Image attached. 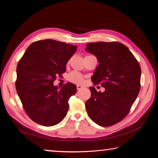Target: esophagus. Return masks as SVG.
I'll return each mask as SVG.
<instances>
[{
  "label": "esophagus",
  "instance_id": "1",
  "mask_svg": "<svg viewBox=\"0 0 158 158\" xmlns=\"http://www.w3.org/2000/svg\"><path fill=\"white\" fill-rule=\"evenodd\" d=\"M82 88H83L82 86H81V85H77V90H79V89H81Z\"/></svg>",
  "mask_w": 158,
  "mask_h": 158
}]
</instances>
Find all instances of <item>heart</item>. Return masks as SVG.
Segmentation results:
<instances>
[{
    "mask_svg": "<svg viewBox=\"0 0 158 158\" xmlns=\"http://www.w3.org/2000/svg\"><path fill=\"white\" fill-rule=\"evenodd\" d=\"M68 79L70 82L75 83V84H82L83 81H84V78H83L81 74L76 72V71H73V72L70 73L68 76Z\"/></svg>",
    "mask_w": 158,
    "mask_h": 158,
    "instance_id": "1",
    "label": "heart"
}]
</instances>
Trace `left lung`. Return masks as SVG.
<instances>
[{"mask_svg": "<svg viewBox=\"0 0 158 158\" xmlns=\"http://www.w3.org/2000/svg\"><path fill=\"white\" fill-rule=\"evenodd\" d=\"M85 51L94 55L99 63L92 81L106 88L101 92L89 88L91 97L85 102L86 110L97 125H114L127 115L140 92V64L120 42L88 43Z\"/></svg>", "mask_w": 158, "mask_h": 158, "instance_id": "1", "label": "left lung"}]
</instances>
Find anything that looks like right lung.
<instances>
[{"label":"right lung","instance_id":"right-lung-1","mask_svg":"<svg viewBox=\"0 0 158 158\" xmlns=\"http://www.w3.org/2000/svg\"><path fill=\"white\" fill-rule=\"evenodd\" d=\"M76 51L77 46L47 39L33 42L20 59L15 88L33 121L51 127L66 116L69 100L76 93L77 86L67 83L59 89L53 82L66 71V65Z\"/></svg>","mask_w":158,"mask_h":158}]
</instances>
